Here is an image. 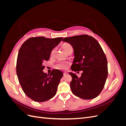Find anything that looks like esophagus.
<instances>
[{
	"label": "esophagus",
	"mask_w": 126,
	"mask_h": 126,
	"mask_svg": "<svg viewBox=\"0 0 126 126\" xmlns=\"http://www.w3.org/2000/svg\"><path fill=\"white\" fill-rule=\"evenodd\" d=\"M67 74V72H63V75H66Z\"/></svg>",
	"instance_id": "1"
}]
</instances>
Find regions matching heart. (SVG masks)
Segmentation results:
<instances>
[{"instance_id":"heart-1","label":"heart","mask_w":126,"mask_h":126,"mask_svg":"<svg viewBox=\"0 0 126 126\" xmlns=\"http://www.w3.org/2000/svg\"><path fill=\"white\" fill-rule=\"evenodd\" d=\"M63 49L64 51H65L66 53H67V52L69 51L70 49H72V47L71 46V45H70L68 43H64L63 45ZM55 50L56 49L55 48H54L52 49L50 53V55L52 56L54 55L55 52ZM69 63H67V62H59V63H57V64L56 65V67L58 69H67V68L69 67Z\"/></svg>"}]
</instances>
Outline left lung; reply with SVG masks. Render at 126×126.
I'll use <instances>...</instances> for the list:
<instances>
[{"label": "left lung", "mask_w": 126, "mask_h": 126, "mask_svg": "<svg viewBox=\"0 0 126 126\" xmlns=\"http://www.w3.org/2000/svg\"><path fill=\"white\" fill-rule=\"evenodd\" d=\"M63 41L74 48L71 70L83 71L80 77L70 72V88L76 96L93 99L100 94L108 76V63L100 44L94 37L82 35L64 38Z\"/></svg>", "instance_id": "left-lung-1"}]
</instances>
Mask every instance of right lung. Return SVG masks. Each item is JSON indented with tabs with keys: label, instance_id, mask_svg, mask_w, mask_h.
Here are the masks:
<instances>
[{
	"label": "right lung",
	"instance_id": "obj_1",
	"mask_svg": "<svg viewBox=\"0 0 126 126\" xmlns=\"http://www.w3.org/2000/svg\"><path fill=\"white\" fill-rule=\"evenodd\" d=\"M63 38L32 37L25 41L18 52L16 72L22 89L32 100L44 102L55 96L63 72L52 70L50 75L43 71V63Z\"/></svg>",
	"mask_w": 126,
	"mask_h": 126
}]
</instances>
